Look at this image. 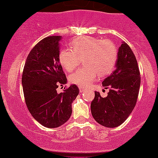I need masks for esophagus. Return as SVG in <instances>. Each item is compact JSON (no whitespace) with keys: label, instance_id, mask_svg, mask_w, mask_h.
<instances>
[{"label":"esophagus","instance_id":"esophagus-1","mask_svg":"<svg viewBox=\"0 0 158 158\" xmlns=\"http://www.w3.org/2000/svg\"><path fill=\"white\" fill-rule=\"evenodd\" d=\"M79 90H80V92H83L85 91V89L83 87H79Z\"/></svg>","mask_w":158,"mask_h":158}]
</instances>
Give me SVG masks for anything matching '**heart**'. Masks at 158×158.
I'll list each match as a JSON object with an SVG mask.
<instances>
[{
  "label": "heart",
  "instance_id": "heart-1",
  "mask_svg": "<svg viewBox=\"0 0 158 158\" xmlns=\"http://www.w3.org/2000/svg\"><path fill=\"white\" fill-rule=\"evenodd\" d=\"M70 48L59 52V61L63 69L71 72L83 60L85 66L69 76V81L80 87L89 86L99 77L110 74L118 62V47L109 39L77 37L71 41Z\"/></svg>",
  "mask_w": 158,
  "mask_h": 158
}]
</instances>
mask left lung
<instances>
[{"instance_id": "1", "label": "left lung", "mask_w": 158, "mask_h": 158, "mask_svg": "<svg viewBox=\"0 0 158 158\" xmlns=\"http://www.w3.org/2000/svg\"><path fill=\"white\" fill-rule=\"evenodd\" d=\"M116 66L102 83L110 89L107 96L102 98L95 92L91 103L94 119L107 128L119 126L128 118L136 104L141 81L137 60L127 43L122 42L118 49Z\"/></svg>"}]
</instances>
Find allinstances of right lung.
<instances>
[{
    "label": "right lung",
    "mask_w": 158,
    "mask_h": 158,
    "mask_svg": "<svg viewBox=\"0 0 158 158\" xmlns=\"http://www.w3.org/2000/svg\"><path fill=\"white\" fill-rule=\"evenodd\" d=\"M61 36L40 40L29 53L23 68L22 84L26 104L31 115L43 126L54 128L69 119L72 102L79 94L76 85L58 93L57 88L66 83L59 61Z\"/></svg>",
    "instance_id": "obj_1"
}]
</instances>
